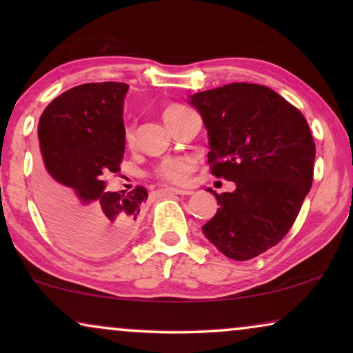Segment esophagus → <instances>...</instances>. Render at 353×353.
I'll use <instances>...</instances> for the list:
<instances>
[{"label": "esophagus", "mask_w": 353, "mask_h": 353, "mask_svg": "<svg viewBox=\"0 0 353 353\" xmlns=\"http://www.w3.org/2000/svg\"><path fill=\"white\" fill-rule=\"evenodd\" d=\"M162 192H163V194H168V196H175V194L190 196V194H192V191H190V190H176V188H163Z\"/></svg>", "instance_id": "34e87169"}]
</instances>
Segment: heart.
I'll return each instance as SVG.
<instances>
[{
    "mask_svg": "<svg viewBox=\"0 0 353 353\" xmlns=\"http://www.w3.org/2000/svg\"><path fill=\"white\" fill-rule=\"evenodd\" d=\"M183 110H186L185 105L168 104L167 108L162 110L165 123L170 122L173 117H176L178 114L183 112ZM125 139H127V143L133 141V133L130 128H127V132H125ZM194 165H196L194 161L188 156L165 157L163 161L159 162V165L156 167L154 173H156L159 180L163 183H168V185H185V183L190 180L191 172L194 170Z\"/></svg>",
    "mask_w": 353,
    "mask_h": 353,
    "instance_id": "1",
    "label": "heart"
}]
</instances>
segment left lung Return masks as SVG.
<instances>
[{
    "instance_id": "8db88e82",
    "label": "left lung",
    "mask_w": 353,
    "mask_h": 353,
    "mask_svg": "<svg viewBox=\"0 0 353 353\" xmlns=\"http://www.w3.org/2000/svg\"><path fill=\"white\" fill-rule=\"evenodd\" d=\"M209 134L212 175L236 183L216 194L220 209L202 226L233 260L276 245L296 221L313 181L315 143L305 117L276 91L230 83L190 96Z\"/></svg>"
}]
</instances>
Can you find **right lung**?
<instances>
[{"label": "right lung", "mask_w": 353, "mask_h": 353, "mask_svg": "<svg viewBox=\"0 0 353 353\" xmlns=\"http://www.w3.org/2000/svg\"><path fill=\"white\" fill-rule=\"evenodd\" d=\"M127 91L120 81L79 85L52 99L38 122V205L56 238L90 257L123 248L148 199L143 186L105 191L104 178L120 172L125 152Z\"/></svg>", "instance_id": "right-lung-1"}]
</instances>
